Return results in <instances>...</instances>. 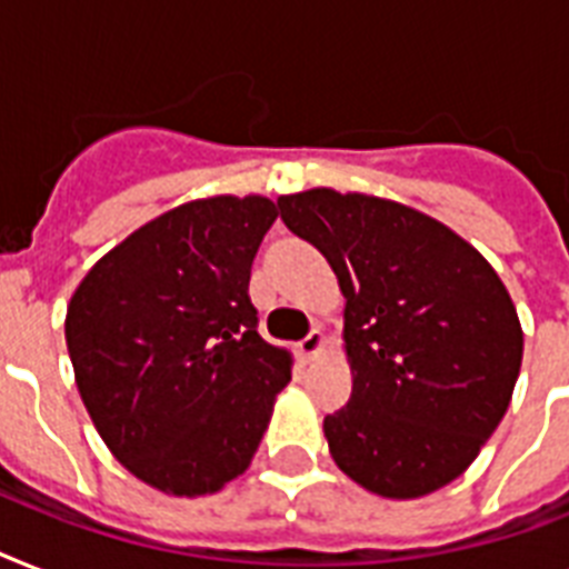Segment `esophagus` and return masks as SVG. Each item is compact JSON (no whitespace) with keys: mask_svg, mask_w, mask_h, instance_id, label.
<instances>
[{"mask_svg":"<svg viewBox=\"0 0 569 569\" xmlns=\"http://www.w3.org/2000/svg\"><path fill=\"white\" fill-rule=\"evenodd\" d=\"M321 351H325V333H321V330H312L310 337L298 342V357H301V363H310V360H316Z\"/></svg>","mask_w":569,"mask_h":569,"instance_id":"34e87169","label":"esophagus"}]
</instances>
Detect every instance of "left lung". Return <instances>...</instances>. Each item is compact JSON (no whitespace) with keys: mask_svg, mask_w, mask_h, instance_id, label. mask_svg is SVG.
<instances>
[{"mask_svg":"<svg viewBox=\"0 0 569 569\" xmlns=\"http://www.w3.org/2000/svg\"><path fill=\"white\" fill-rule=\"evenodd\" d=\"M277 206L346 298L351 398L325 419L330 458L396 502L463 476L520 378L522 328L502 277L451 227L387 197L310 189Z\"/></svg>","mask_w":569,"mask_h":569,"instance_id":"1","label":"left lung"}]
</instances>
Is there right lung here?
<instances>
[{
	"instance_id": "1",
	"label": "right lung",
	"mask_w": 569,
	"mask_h": 569,
	"mask_svg": "<svg viewBox=\"0 0 569 569\" xmlns=\"http://www.w3.org/2000/svg\"><path fill=\"white\" fill-rule=\"evenodd\" d=\"M274 218L262 194L173 206L97 259L67 303L84 410L159 493L197 499L236 481L292 380V355L259 337L248 295Z\"/></svg>"
}]
</instances>
